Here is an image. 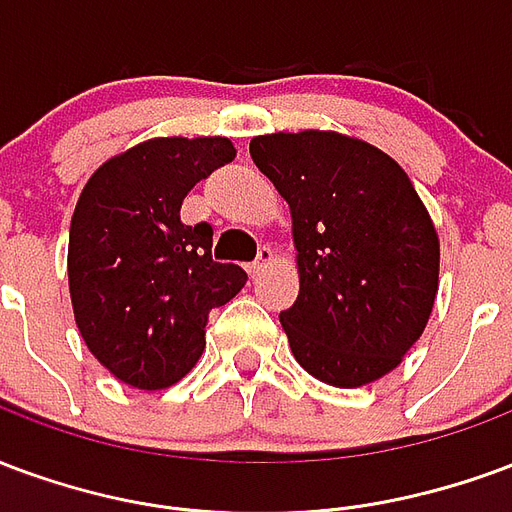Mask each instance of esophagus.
Returning <instances> with one entry per match:
<instances>
[{"mask_svg": "<svg viewBox=\"0 0 512 512\" xmlns=\"http://www.w3.org/2000/svg\"><path fill=\"white\" fill-rule=\"evenodd\" d=\"M272 261H275V253H272L270 248H261L259 259L253 261L251 267H248V272H251V278H259L261 272L267 270V267H272Z\"/></svg>", "mask_w": 512, "mask_h": 512, "instance_id": "1", "label": "esophagus"}]
</instances>
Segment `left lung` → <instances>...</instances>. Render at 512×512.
<instances>
[{
    "instance_id": "1",
    "label": "left lung",
    "mask_w": 512,
    "mask_h": 512,
    "mask_svg": "<svg viewBox=\"0 0 512 512\" xmlns=\"http://www.w3.org/2000/svg\"><path fill=\"white\" fill-rule=\"evenodd\" d=\"M251 158L292 212L300 294L281 324L294 360L343 390L387 376L439 292V234L412 179L335 130L256 136Z\"/></svg>"
}]
</instances>
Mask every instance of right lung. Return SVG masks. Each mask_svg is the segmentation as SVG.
<instances>
[{
    "mask_svg": "<svg viewBox=\"0 0 512 512\" xmlns=\"http://www.w3.org/2000/svg\"><path fill=\"white\" fill-rule=\"evenodd\" d=\"M237 158L223 136H158L108 158L70 220L67 283L76 327L108 374L138 390L177 384L204 352L212 308L248 275L212 261V229L185 226L182 201Z\"/></svg>",
    "mask_w": 512,
    "mask_h": 512,
    "instance_id": "add662e5",
    "label": "right lung"
}]
</instances>
